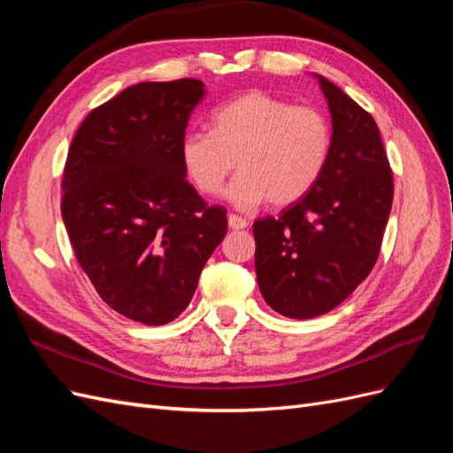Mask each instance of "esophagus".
<instances>
[{
    "label": "esophagus",
    "mask_w": 453,
    "mask_h": 453,
    "mask_svg": "<svg viewBox=\"0 0 453 453\" xmlns=\"http://www.w3.org/2000/svg\"><path fill=\"white\" fill-rule=\"evenodd\" d=\"M228 226H230L232 230H243L245 226H248V221H245V219L240 217V215L230 213V215H228Z\"/></svg>",
    "instance_id": "obj_1"
}]
</instances>
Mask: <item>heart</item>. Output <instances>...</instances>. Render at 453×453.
<instances>
[{
  "label": "heart",
  "instance_id": "obj_1",
  "mask_svg": "<svg viewBox=\"0 0 453 453\" xmlns=\"http://www.w3.org/2000/svg\"><path fill=\"white\" fill-rule=\"evenodd\" d=\"M331 150V122L318 107L248 92L215 109L211 130L185 134L180 158L202 195H217L238 162L226 200L250 210L266 200L289 205L306 196L321 180Z\"/></svg>",
  "mask_w": 453,
  "mask_h": 453
}]
</instances>
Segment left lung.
I'll return each instance as SVG.
<instances>
[{"label": "left lung", "instance_id": "1", "mask_svg": "<svg viewBox=\"0 0 453 453\" xmlns=\"http://www.w3.org/2000/svg\"><path fill=\"white\" fill-rule=\"evenodd\" d=\"M333 150L321 180L278 217L257 219L255 272L266 304L291 319L334 310L374 268L393 172L372 115L321 75Z\"/></svg>", "mask_w": 453, "mask_h": 453}]
</instances>
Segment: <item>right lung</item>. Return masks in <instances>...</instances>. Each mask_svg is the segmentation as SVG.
<instances>
[{"instance_id": "1", "label": "right lung", "mask_w": 453, "mask_h": 453, "mask_svg": "<svg viewBox=\"0 0 453 453\" xmlns=\"http://www.w3.org/2000/svg\"><path fill=\"white\" fill-rule=\"evenodd\" d=\"M203 94L198 79L128 87L92 109L67 150L60 208L77 263L132 321H173L226 234V210L205 203L180 158Z\"/></svg>"}]
</instances>
